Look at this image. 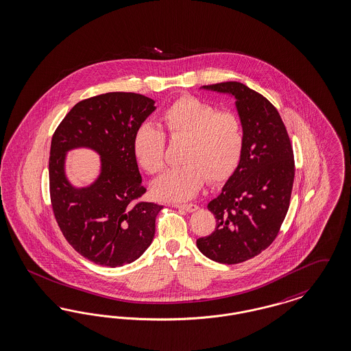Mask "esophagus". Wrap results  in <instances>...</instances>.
Returning <instances> with one entry per match:
<instances>
[{"label": "esophagus", "mask_w": 351, "mask_h": 351, "mask_svg": "<svg viewBox=\"0 0 351 351\" xmlns=\"http://www.w3.org/2000/svg\"><path fill=\"white\" fill-rule=\"evenodd\" d=\"M173 207H176V208H181V210H184V211H187V213H195L197 210H198L199 207L197 204H194V203H187V204H181V203H173L171 204Z\"/></svg>", "instance_id": "obj_1"}]
</instances>
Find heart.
I'll return each mask as SVG.
<instances>
[{
    "instance_id": "heart-1",
    "label": "heart",
    "mask_w": 351,
    "mask_h": 351,
    "mask_svg": "<svg viewBox=\"0 0 351 351\" xmlns=\"http://www.w3.org/2000/svg\"><path fill=\"white\" fill-rule=\"evenodd\" d=\"M160 121L171 140H186L178 168L169 169L153 182L160 199L182 202L195 197L206 180L227 181L239 168L244 153V127L230 111L195 98L182 97L169 105ZM164 132L152 124L140 125L134 135L132 151L138 165L149 174L165 167Z\"/></svg>"
}]
</instances>
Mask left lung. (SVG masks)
Here are the masks:
<instances>
[{
    "mask_svg": "<svg viewBox=\"0 0 351 351\" xmlns=\"http://www.w3.org/2000/svg\"><path fill=\"white\" fill-rule=\"evenodd\" d=\"M202 89L234 97L244 127L240 165L207 206L216 228L197 240L206 257L234 265L258 256L274 241L290 207L293 152L278 110L263 95L236 81Z\"/></svg>",
    "mask_w": 351,
    "mask_h": 351,
    "instance_id": "1",
    "label": "left lung"
}]
</instances>
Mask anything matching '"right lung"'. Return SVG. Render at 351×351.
I'll use <instances>...</instances> for the list:
<instances>
[{"label":"right lung","instance_id":"add662e5","mask_svg":"<svg viewBox=\"0 0 351 351\" xmlns=\"http://www.w3.org/2000/svg\"><path fill=\"white\" fill-rule=\"evenodd\" d=\"M156 110L136 93L114 92L78 102L56 128L49 151V194L66 241L97 265L118 267L136 261L152 244L162 206L138 199L141 183L132 141ZM88 147L101 157L97 180L76 188L64 174L66 153Z\"/></svg>","mask_w":351,"mask_h":351}]
</instances>
